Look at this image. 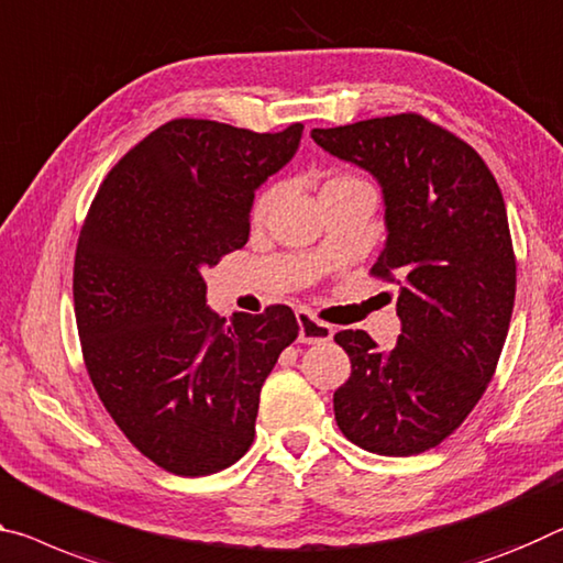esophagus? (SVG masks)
<instances>
[{
	"label": "esophagus",
	"mask_w": 563,
	"mask_h": 563,
	"mask_svg": "<svg viewBox=\"0 0 563 563\" xmlns=\"http://www.w3.org/2000/svg\"><path fill=\"white\" fill-rule=\"evenodd\" d=\"M298 325H300V333H298L300 343H325L333 338V328L323 323V320H318L310 310H298Z\"/></svg>",
	"instance_id": "34e87169"
}]
</instances>
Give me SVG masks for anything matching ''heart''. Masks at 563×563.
<instances>
[{
    "instance_id": "b5f03b06",
    "label": "heart",
    "mask_w": 563,
    "mask_h": 563,
    "mask_svg": "<svg viewBox=\"0 0 563 563\" xmlns=\"http://www.w3.org/2000/svg\"><path fill=\"white\" fill-rule=\"evenodd\" d=\"M347 187H371V185L353 173H333L325 177L323 185H320V195H328L333 190H347ZM273 202H275V187H265V190L257 192L253 200V220H263L267 212H271Z\"/></svg>"
}]
</instances>
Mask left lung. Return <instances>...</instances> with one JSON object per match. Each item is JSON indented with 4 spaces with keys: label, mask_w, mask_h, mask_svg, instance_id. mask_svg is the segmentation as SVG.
<instances>
[{
    "label": "left lung",
    "mask_w": 563,
    "mask_h": 563,
    "mask_svg": "<svg viewBox=\"0 0 563 563\" xmlns=\"http://www.w3.org/2000/svg\"><path fill=\"white\" fill-rule=\"evenodd\" d=\"M325 153L376 177L388 240L373 278L398 288L400 335L380 351L341 330L351 378L333 394L347 441L380 456L435 449L494 378L516 298L501 187L468 142L404 112L310 132Z\"/></svg>",
    "instance_id": "left-lung-1"
}]
</instances>
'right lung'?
I'll use <instances>...</instances> for the list:
<instances>
[{"instance_id": "obj_1", "label": "right lung", "mask_w": 563, "mask_h": 563, "mask_svg": "<svg viewBox=\"0 0 563 563\" xmlns=\"http://www.w3.org/2000/svg\"><path fill=\"white\" fill-rule=\"evenodd\" d=\"M300 135V122L253 132L169 120L107 173L79 230L73 292L89 380L128 441L175 476L245 456L263 383L298 338L288 306L212 313L202 267L247 243L255 190Z\"/></svg>"}]
</instances>
